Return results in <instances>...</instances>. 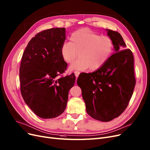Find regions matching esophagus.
I'll use <instances>...</instances> for the list:
<instances>
[{
    "label": "esophagus",
    "instance_id": "esophagus-1",
    "mask_svg": "<svg viewBox=\"0 0 150 150\" xmlns=\"http://www.w3.org/2000/svg\"><path fill=\"white\" fill-rule=\"evenodd\" d=\"M79 74H80V72H79V71H74V74H75V76H76V80H77V77H78Z\"/></svg>",
    "mask_w": 150,
    "mask_h": 150
}]
</instances>
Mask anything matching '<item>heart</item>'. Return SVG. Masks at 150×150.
Here are the masks:
<instances>
[{"label":"heart","mask_w":150,"mask_h":150,"mask_svg":"<svg viewBox=\"0 0 150 150\" xmlns=\"http://www.w3.org/2000/svg\"><path fill=\"white\" fill-rule=\"evenodd\" d=\"M70 42H64L60 48L63 60L71 63L78 57L80 58L72 64L69 69L95 71L101 68L112 55L114 44L112 39L106 35H100L88 28H83L74 32Z\"/></svg>","instance_id":"obj_1"}]
</instances>
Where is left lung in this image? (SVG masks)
Instances as JSON below:
<instances>
[{
    "label": "left lung",
    "instance_id": "1",
    "mask_svg": "<svg viewBox=\"0 0 150 150\" xmlns=\"http://www.w3.org/2000/svg\"><path fill=\"white\" fill-rule=\"evenodd\" d=\"M106 31L116 53L102 67L91 73H81L77 81L87 114L102 122L117 117L126 109L136 82L132 52L125 49L118 32L108 29Z\"/></svg>",
    "mask_w": 150,
    "mask_h": 150
}]
</instances>
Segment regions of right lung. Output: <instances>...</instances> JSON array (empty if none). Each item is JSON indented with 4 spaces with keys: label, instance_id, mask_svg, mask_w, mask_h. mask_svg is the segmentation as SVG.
Listing matches in <instances>:
<instances>
[{
    "label": "right lung",
    "instance_id": "add662e5",
    "mask_svg": "<svg viewBox=\"0 0 150 150\" xmlns=\"http://www.w3.org/2000/svg\"><path fill=\"white\" fill-rule=\"evenodd\" d=\"M66 39L64 28H52L33 38L23 52L20 68V91L26 104L43 119L56 117L64 112L68 93L74 85V73L59 77L68 64L60 48Z\"/></svg>",
    "mask_w": 150,
    "mask_h": 150
}]
</instances>
